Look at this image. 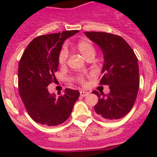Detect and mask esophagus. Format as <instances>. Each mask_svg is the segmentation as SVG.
<instances>
[{"label": "esophagus", "instance_id": "obj_1", "mask_svg": "<svg viewBox=\"0 0 157 157\" xmlns=\"http://www.w3.org/2000/svg\"><path fill=\"white\" fill-rule=\"evenodd\" d=\"M88 94H89V93L86 92V91H84V90L80 91V95H81L82 97H86V96H87Z\"/></svg>", "mask_w": 157, "mask_h": 157}]
</instances>
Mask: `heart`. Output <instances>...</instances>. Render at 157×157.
<instances>
[{"mask_svg":"<svg viewBox=\"0 0 157 157\" xmlns=\"http://www.w3.org/2000/svg\"><path fill=\"white\" fill-rule=\"evenodd\" d=\"M75 48L78 52H80L86 59L94 57L96 54V49L94 44L90 40L87 39V38H82V39L79 40L75 45ZM67 52L65 49H62L59 52V56H58V63L59 66H64L67 63ZM76 80L81 84L85 83V77L82 75H78L76 77Z\"/></svg>","mask_w":157,"mask_h":157,"instance_id":"b5f03b06","label":"heart"}]
</instances>
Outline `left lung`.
<instances>
[{
	"mask_svg": "<svg viewBox=\"0 0 157 157\" xmlns=\"http://www.w3.org/2000/svg\"><path fill=\"white\" fill-rule=\"evenodd\" d=\"M100 46L104 54V66L100 85L109 86L110 92L93 91L98 97L96 113L105 120L125 116L131 110L139 89L138 58L123 37L106 32H84Z\"/></svg>",
	"mask_w": 157,
	"mask_h": 157,
	"instance_id": "8db88e82",
	"label": "left lung"
}]
</instances>
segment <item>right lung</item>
<instances>
[{
	"label": "right lung",
	"instance_id": "obj_1",
	"mask_svg": "<svg viewBox=\"0 0 157 157\" xmlns=\"http://www.w3.org/2000/svg\"><path fill=\"white\" fill-rule=\"evenodd\" d=\"M78 32L67 30L38 36L30 41L19 60V95L30 117L41 125L52 127L66 121L80 95L78 90L66 89L64 94L57 98L47 88L56 80L54 73L58 69L63 41Z\"/></svg>",
	"mask_w": 157,
	"mask_h": 157
}]
</instances>
